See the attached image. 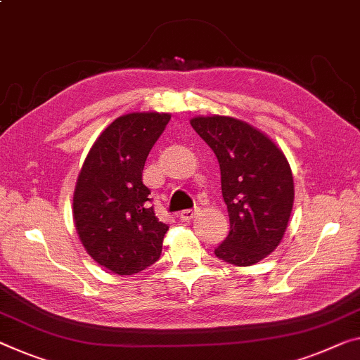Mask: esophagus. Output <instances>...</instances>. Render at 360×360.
<instances>
[{
  "instance_id": "1",
  "label": "esophagus",
  "mask_w": 360,
  "mask_h": 360,
  "mask_svg": "<svg viewBox=\"0 0 360 360\" xmlns=\"http://www.w3.org/2000/svg\"><path fill=\"white\" fill-rule=\"evenodd\" d=\"M195 215H196V209H185V211H181L179 214V219L184 220V222H188V220H191Z\"/></svg>"
}]
</instances>
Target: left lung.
<instances>
[{"mask_svg": "<svg viewBox=\"0 0 360 360\" xmlns=\"http://www.w3.org/2000/svg\"><path fill=\"white\" fill-rule=\"evenodd\" d=\"M220 165L230 231L215 256L248 267L280 245L288 225L295 184L281 149L252 125L226 115L190 120Z\"/></svg>", "mask_w": 360, "mask_h": 360, "instance_id": "8db88e82", "label": "left lung"}]
</instances>
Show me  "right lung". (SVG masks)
Returning a JSON list of instances; mask_svg holds the SVG:
<instances>
[{"mask_svg": "<svg viewBox=\"0 0 360 360\" xmlns=\"http://www.w3.org/2000/svg\"><path fill=\"white\" fill-rule=\"evenodd\" d=\"M170 114L131 112L104 129L74 191V222L86 252L117 275H134L161 257L169 226L159 222L143 167Z\"/></svg>", "mask_w": 360, "mask_h": 360, "instance_id": "add662e5", "label": "right lung"}]
</instances>
